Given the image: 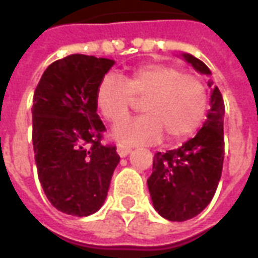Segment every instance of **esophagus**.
<instances>
[{"instance_id": "esophagus-1", "label": "esophagus", "mask_w": 258, "mask_h": 258, "mask_svg": "<svg viewBox=\"0 0 258 258\" xmlns=\"http://www.w3.org/2000/svg\"><path fill=\"white\" fill-rule=\"evenodd\" d=\"M117 153L120 157H125L127 155L131 153V148H128V146H124V145H117Z\"/></svg>"}]
</instances>
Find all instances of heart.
I'll list each match as a JSON object with an SVG mask.
<instances>
[{"instance_id":"heart-1","label":"heart","mask_w":258,"mask_h":258,"mask_svg":"<svg viewBox=\"0 0 258 258\" xmlns=\"http://www.w3.org/2000/svg\"><path fill=\"white\" fill-rule=\"evenodd\" d=\"M134 101H142L144 116L113 130L128 145L157 142L163 134L170 144L181 142L198 131L207 110L205 84L170 64H145L121 79L106 76L96 88V107L109 123L128 117Z\"/></svg>"}]
</instances>
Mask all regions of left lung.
I'll list each match as a JSON object with an SVG mask.
<instances>
[{
  "instance_id": "1",
  "label": "left lung",
  "mask_w": 258,
  "mask_h": 258,
  "mask_svg": "<svg viewBox=\"0 0 258 258\" xmlns=\"http://www.w3.org/2000/svg\"><path fill=\"white\" fill-rule=\"evenodd\" d=\"M200 74L210 76V69L190 53H182ZM210 109L203 127L178 149L157 152L153 173L148 179L155 210L170 221H186L205 210L216 194L224 163L225 106L218 87L209 81Z\"/></svg>"
}]
</instances>
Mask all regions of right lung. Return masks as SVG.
I'll list each match as a JSON object with an SVG mask.
<instances>
[{
    "label": "right lung",
    "mask_w": 258,
    "mask_h": 258,
    "mask_svg": "<svg viewBox=\"0 0 258 258\" xmlns=\"http://www.w3.org/2000/svg\"><path fill=\"white\" fill-rule=\"evenodd\" d=\"M114 60L81 53L47 68L33 98V146L38 179L51 205L70 216L99 210L120 156L101 144L96 88Z\"/></svg>",
    "instance_id": "right-lung-1"
}]
</instances>
